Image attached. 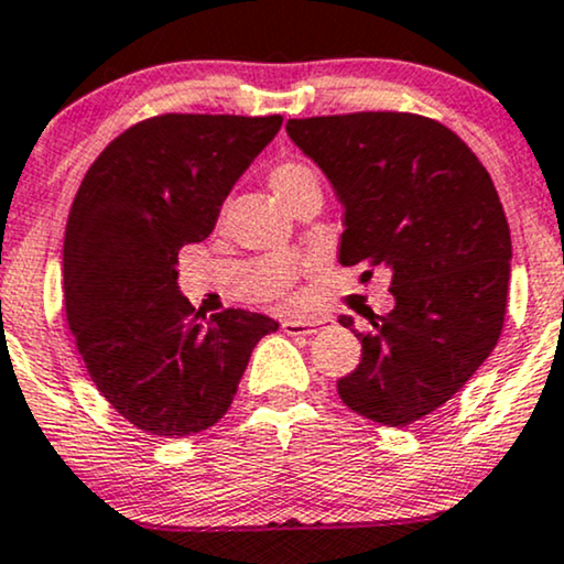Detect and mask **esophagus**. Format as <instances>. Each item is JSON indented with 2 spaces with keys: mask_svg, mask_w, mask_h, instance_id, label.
I'll use <instances>...</instances> for the list:
<instances>
[{
  "mask_svg": "<svg viewBox=\"0 0 564 564\" xmlns=\"http://www.w3.org/2000/svg\"><path fill=\"white\" fill-rule=\"evenodd\" d=\"M325 325H330L328 321H321V317H283L281 328L283 334L289 336H312L317 330H323Z\"/></svg>",
  "mask_w": 564,
  "mask_h": 564,
  "instance_id": "34e87169",
  "label": "esophagus"
}]
</instances>
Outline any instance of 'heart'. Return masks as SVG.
<instances>
[{
	"instance_id": "b5f03b06",
	"label": "heart",
	"mask_w": 564,
	"mask_h": 564,
	"mask_svg": "<svg viewBox=\"0 0 564 564\" xmlns=\"http://www.w3.org/2000/svg\"><path fill=\"white\" fill-rule=\"evenodd\" d=\"M270 183H273L275 194L281 196L286 205L296 199V196L310 192V188H321V178L312 167L302 165V162H281L270 173Z\"/></svg>"
}]
</instances>
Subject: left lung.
Listing matches in <instances>:
<instances>
[{
  "mask_svg": "<svg viewBox=\"0 0 564 564\" xmlns=\"http://www.w3.org/2000/svg\"><path fill=\"white\" fill-rule=\"evenodd\" d=\"M286 133L341 202L338 260L391 273L389 315H372L365 334L341 315L362 359L338 378V397L404 429L449 402L497 347L512 260L499 194L470 147L420 115L304 118Z\"/></svg>",
  "mask_w": 564,
  "mask_h": 564,
  "instance_id": "obj_1",
  "label": "left lung"
}]
</instances>
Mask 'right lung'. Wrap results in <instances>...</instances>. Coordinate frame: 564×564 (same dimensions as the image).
<instances>
[{
	"label": "right lung",
	"mask_w": 564,
	"mask_h": 564,
	"mask_svg": "<svg viewBox=\"0 0 564 564\" xmlns=\"http://www.w3.org/2000/svg\"><path fill=\"white\" fill-rule=\"evenodd\" d=\"M281 115H160L88 167L63 243L65 312L88 376L135 429L183 438L228 412L273 317L196 312L178 252L213 234L223 202Z\"/></svg>",
	"instance_id": "1"
}]
</instances>
